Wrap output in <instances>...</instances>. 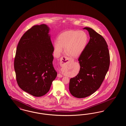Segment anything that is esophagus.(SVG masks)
Returning a JSON list of instances; mask_svg holds the SVG:
<instances>
[{"label": "esophagus", "instance_id": "esophagus-1", "mask_svg": "<svg viewBox=\"0 0 126 126\" xmlns=\"http://www.w3.org/2000/svg\"><path fill=\"white\" fill-rule=\"evenodd\" d=\"M70 60V59L69 58H68L67 57H64V58H62L61 59V62H60V66L63 65V64H66L67 63H68L69 61ZM63 77V76L61 74H59L58 75V77L59 78H62Z\"/></svg>", "mask_w": 126, "mask_h": 126}]
</instances>
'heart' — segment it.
<instances>
[{
	"mask_svg": "<svg viewBox=\"0 0 126 126\" xmlns=\"http://www.w3.org/2000/svg\"><path fill=\"white\" fill-rule=\"evenodd\" d=\"M88 40V36L84 31H67L60 34L58 37V41L54 42V53L57 57L60 56L63 48H65V52L67 55L77 58L84 52Z\"/></svg>",
	"mask_w": 126,
	"mask_h": 126,
	"instance_id": "1",
	"label": "heart"
}]
</instances>
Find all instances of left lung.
<instances>
[{"label":"left lung","mask_w":126,"mask_h":126,"mask_svg":"<svg viewBox=\"0 0 126 126\" xmlns=\"http://www.w3.org/2000/svg\"><path fill=\"white\" fill-rule=\"evenodd\" d=\"M90 40L78 59L80 69L70 79L69 90L72 95L85 98L94 94L102 84L110 66L108 45L102 36L90 27H84Z\"/></svg>","instance_id":"left-lung-1"}]
</instances>
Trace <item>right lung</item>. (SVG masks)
Wrapping results in <instances>:
<instances>
[{
	"label": "right lung",
	"mask_w": 126,
	"mask_h": 126,
	"mask_svg": "<svg viewBox=\"0 0 126 126\" xmlns=\"http://www.w3.org/2000/svg\"><path fill=\"white\" fill-rule=\"evenodd\" d=\"M49 31L46 24L33 26L21 37L16 48L14 68L17 84L35 97L46 94L57 76Z\"/></svg>",
	"instance_id": "obj_1"
}]
</instances>
